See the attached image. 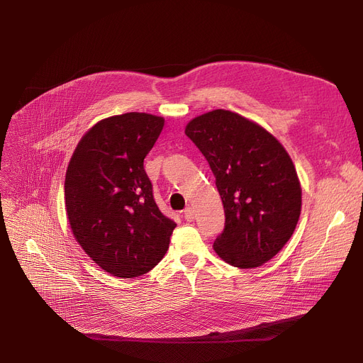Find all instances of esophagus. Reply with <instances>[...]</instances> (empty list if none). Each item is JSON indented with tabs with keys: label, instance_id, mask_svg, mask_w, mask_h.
<instances>
[{
	"label": "esophagus",
	"instance_id": "obj_1",
	"mask_svg": "<svg viewBox=\"0 0 363 363\" xmlns=\"http://www.w3.org/2000/svg\"><path fill=\"white\" fill-rule=\"evenodd\" d=\"M184 218H185V220H188V222H191L193 219H194V211H193V207H186L185 211H184Z\"/></svg>",
	"mask_w": 363,
	"mask_h": 363
}]
</instances>
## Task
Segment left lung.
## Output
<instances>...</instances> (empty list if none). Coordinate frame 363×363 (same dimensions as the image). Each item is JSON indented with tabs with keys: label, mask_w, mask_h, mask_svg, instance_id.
<instances>
[{
	"label": "left lung",
	"mask_w": 363,
	"mask_h": 363,
	"mask_svg": "<svg viewBox=\"0 0 363 363\" xmlns=\"http://www.w3.org/2000/svg\"><path fill=\"white\" fill-rule=\"evenodd\" d=\"M185 133L211 164L222 199L216 255L240 269L271 260L301 212V185L287 150L262 125L223 108L191 119Z\"/></svg>",
	"instance_id": "obj_1"
}]
</instances>
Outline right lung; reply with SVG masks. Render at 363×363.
<instances>
[{"label": "right lung", "instance_id": "obj_1", "mask_svg": "<svg viewBox=\"0 0 363 363\" xmlns=\"http://www.w3.org/2000/svg\"><path fill=\"white\" fill-rule=\"evenodd\" d=\"M163 125V118L138 111L101 119L85 132L66 170L72 234L113 277L151 271L166 255L177 226L159 211L144 170Z\"/></svg>", "mask_w": 363, "mask_h": 363}]
</instances>
